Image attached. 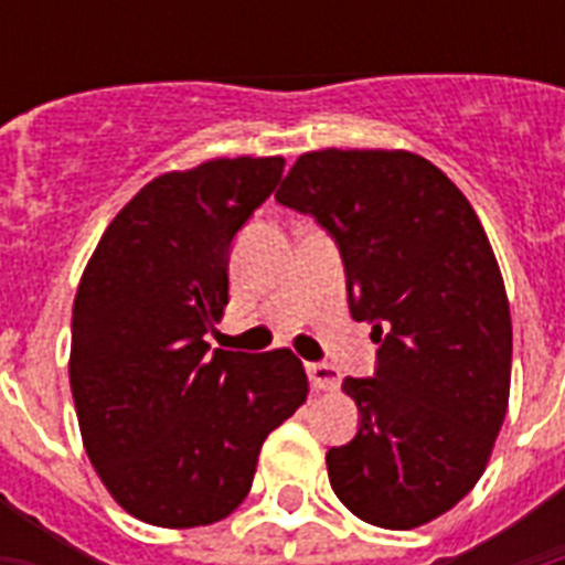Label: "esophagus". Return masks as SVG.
Returning a JSON list of instances; mask_svg holds the SVG:
<instances>
[{"mask_svg":"<svg viewBox=\"0 0 565 565\" xmlns=\"http://www.w3.org/2000/svg\"><path fill=\"white\" fill-rule=\"evenodd\" d=\"M308 375L317 390H337L340 386V370L331 363H308Z\"/></svg>","mask_w":565,"mask_h":565,"instance_id":"1","label":"esophagus"}]
</instances>
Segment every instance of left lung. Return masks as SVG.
<instances>
[{"label": "left lung", "instance_id": "obj_1", "mask_svg": "<svg viewBox=\"0 0 565 565\" xmlns=\"http://www.w3.org/2000/svg\"><path fill=\"white\" fill-rule=\"evenodd\" d=\"M275 199L331 231L352 317L381 343L375 377L343 381L361 428L326 455L337 499L386 531L428 525L481 481L508 413L513 326L490 237L404 149L305 152Z\"/></svg>", "mask_w": 565, "mask_h": 565}]
</instances>
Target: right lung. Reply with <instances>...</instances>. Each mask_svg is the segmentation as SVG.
Masks as SVG:
<instances>
[{"label": "right lung", "mask_w": 565, "mask_h": 565, "mask_svg": "<svg viewBox=\"0 0 565 565\" xmlns=\"http://www.w3.org/2000/svg\"><path fill=\"white\" fill-rule=\"evenodd\" d=\"M284 158H213L152 179L110 220L73 305L70 386L84 451L135 519L199 527L252 490L269 430L308 402L290 349L207 352L228 305L231 239Z\"/></svg>", "instance_id": "obj_1"}]
</instances>
